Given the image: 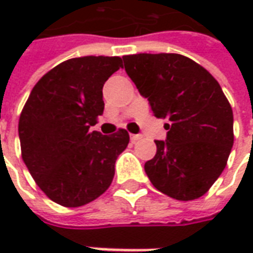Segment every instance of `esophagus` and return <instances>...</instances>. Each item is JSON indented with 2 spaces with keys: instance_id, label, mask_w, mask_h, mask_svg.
Returning <instances> with one entry per match:
<instances>
[{
  "instance_id": "obj_1",
  "label": "esophagus",
  "mask_w": 253,
  "mask_h": 253,
  "mask_svg": "<svg viewBox=\"0 0 253 253\" xmlns=\"http://www.w3.org/2000/svg\"><path fill=\"white\" fill-rule=\"evenodd\" d=\"M142 138V135H139V134H130V139H131V142H137Z\"/></svg>"
}]
</instances>
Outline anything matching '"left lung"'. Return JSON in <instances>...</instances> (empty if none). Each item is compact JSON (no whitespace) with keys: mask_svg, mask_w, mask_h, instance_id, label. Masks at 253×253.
Returning <instances> with one entry per match:
<instances>
[{"mask_svg":"<svg viewBox=\"0 0 253 253\" xmlns=\"http://www.w3.org/2000/svg\"><path fill=\"white\" fill-rule=\"evenodd\" d=\"M125 70L156 118H168L167 139L145 172L177 201L205 195L226 167L233 146V111L215 78L180 54L125 55Z\"/></svg>","mask_w":253,"mask_h":253,"instance_id":"left-lung-1","label":"left lung"}]
</instances>
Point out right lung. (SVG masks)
Wrapping results in <instances>:
<instances>
[{
  "label": "right lung",
  "instance_id": "obj_1",
  "mask_svg": "<svg viewBox=\"0 0 253 253\" xmlns=\"http://www.w3.org/2000/svg\"><path fill=\"white\" fill-rule=\"evenodd\" d=\"M122 66L119 57L67 59L38 81L21 111V157L36 184L61 206H84L112 183L128 132L103 135L89 128L104 111L105 81Z\"/></svg>",
  "mask_w": 253,
  "mask_h": 253
}]
</instances>
